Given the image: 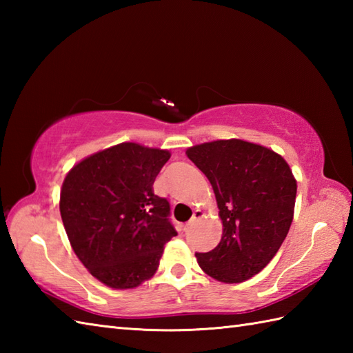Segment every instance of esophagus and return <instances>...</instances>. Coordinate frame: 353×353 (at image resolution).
Listing matches in <instances>:
<instances>
[{"label":"esophagus","instance_id":"34e87169","mask_svg":"<svg viewBox=\"0 0 353 353\" xmlns=\"http://www.w3.org/2000/svg\"><path fill=\"white\" fill-rule=\"evenodd\" d=\"M203 211H200V209H196V211H194V214H192V216H191V220L188 221V224H186V226H192L194 223L196 221H199L200 219H203Z\"/></svg>","mask_w":353,"mask_h":353}]
</instances>
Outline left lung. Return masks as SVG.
I'll list each match as a JSON object with an SVG mask.
<instances>
[{
    "mask_svg": "<svg viewBox=\"0 0 353 353\" xmlns=\"http://www.w3.org/2000/svg\"><path fill=\"white\" fill-rule=\"evenodd\" d=\"M186 156L211 182L223 223L219 245L196 253L200 268L224 283L258 274L287 236L297 183L281 154L243 139L194 145Z\"/></svg>",
    "mask_w": 353,
    "mask_h": 353,
    "instance_id": "8db88e82",
    "label": "left lung"
}]
</instances>
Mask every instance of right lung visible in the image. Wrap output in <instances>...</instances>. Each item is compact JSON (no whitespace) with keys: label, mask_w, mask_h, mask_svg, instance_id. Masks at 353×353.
<instances>
[{"label":"right lung","mask_w":353,"mask_h":353,"mask_svg":"<svg viewBox=\"0 0 353 353\" xmlns=\"http://www.w3.org/2000/svg\"><path fill=\"white\" fill-rule=\"evenodd\" d=\"M170 152L123 142L74 165L61 190V215L74 253L115 290L150 279L177 232L153 183Z\"/></svg>","instance_id":"obj_1"}]
</instances>
